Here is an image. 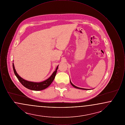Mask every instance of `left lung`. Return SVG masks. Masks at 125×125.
<instances>
[{
	"label": "left lung",
	"instance_id": "obj_1",
	"mask_svg": "<svg viewBox=\"0 0 125 125\" xmlns=\"http://www.w3.org/2000/svg\"><path fill=\"white\" fill-rule=\"evenodd\" d=\"M70 83L72 85L73 87H74V88H76V89H83V90H90V89H83V88H79V87H78L77 86H75L74 85H73V83H72L71 82V81L70 80Z\"/></svg>",
	"mask_w": 125,
	"mask_h": 125
}]
</instances>
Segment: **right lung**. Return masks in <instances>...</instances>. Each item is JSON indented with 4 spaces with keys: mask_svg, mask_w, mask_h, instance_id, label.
<instances>
[{
    "mask_svg": "<svg viewBox=\"0 0 125 125\" xmlns=\"http://www.w3.org/2000/svg\"><path fill=\"white\" fill-rule=\"evenodd\" d=\"M12 66H13L14 73L15 76L17 77L19 82L22 84V85H23L25 87H26L28 89H30L32 90H35V91H39V90H42L43 89H45L51 85V83H52L54 78L55 77L57 70L58 69L59 65L57 66L55 71L52 74V75L47 80H46L45 81H44L43 82H40V83L30 82V81L24 80V79L20 76V75L17 73V72L15 69L13 63H12Z\"/></svg>",
    "mask_w": 125,
    "mask_h": 125,
    "instance_id": "1",
    "label": "right lung"
}]
</instances>
